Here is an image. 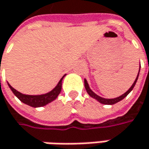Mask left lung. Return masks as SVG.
Segmentation results:
<instances>
[{
    "mask_svg": "<svg viewBox=\"0 0 149 149\" xmlns=\"http://www.w3.org/2000/svg\"><path fill=\"white\" fill-rule=\"evenodd\" d=\"M139 70H140V68H139ZM139 74H138V76L136 78V79H135V81L133 84V85L129 88V89L126 92V93H124L123 95H122L121 96H119V97H118V98H114V99H104V98H102V97H100L99 95H97L96 94H95L91 89H89V84H88V82H87V80L86 79H84V86H85V89H86V91H87V93L89 94V96H91L92 98H95V100H97L99 102H100L101 104H116L118 102H119L120 100H122L123 99H124L127 95H129V93L132 91V89H134V87L135 86V84L137 82V80H138V78H139Z\"/></svg>",
    "mask_w": 149,
    "mask_h": 149,
    "instance_id": "8db88e82",
    "label": "left lung"
}]
</instances>
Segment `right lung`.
I'll use <instances>...</instances> for the list:
<instances>
[{"label":"right lung","instance_id":"obj_1","mask_svg":"<svg viewBox=\"0 0 149 149\" xmlns=\"http://www.w3.org/2000/svg\"><path fill=\"white\" fill-rule=\"evenodd\" d=\"M65 75L60 79L58 84L56 85V87L53 90H51L50 92L41 95H23L20 92H18L16 89H15L13 87H11L8 84L9 87L10 88L11 91L14 93V95L19 99V100L23 102L24 104H28V105L34 107V108H37V107H42V106L46 105L47 104H49L50 102H52L54 100L57 96L61 91V87H62V79L65 77Z\"/></svg>","mask_w":149,"mask_h":149}]
</instances>
